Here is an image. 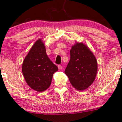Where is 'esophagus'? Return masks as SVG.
<instances>
[{"mask_svg":"<svg viewBox=\"0 0 122 122\" xmlns=\"http://www.w3.org/2000/svg\"><path fill=\"white\" fill-rule=\"evenodd\" d=\"M58 68H59V70L62 69V66H61V65H58Z\"/></svg>","mask_w":122,"mask_h":122,"instance_id":"34e87169","label":"esophagus"}]
</instances>
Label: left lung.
Wrapping results in <instances>:
<instances>
[{
    "label": "left lung",
    "mask_w": 122,
    "mask_h": 122,
    "mask_svg": "<svg viewBox=\"0 0 122 122\" xmlns=\"http://www.w3.org/2000/svg\"><path fill=\"white\" fill-rule=\"evenodd\" d=\"M98 63L95 56L83 43H76L70 50V60L64 72L79 91L86 89L96 78Z\"/></svg>",
    "instance_id": "obj_1"
}]
</instances>
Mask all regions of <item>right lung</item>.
<instances>
[{"label": "right lung", "instance_id": "1", "mask_svg": "<svg viewBox=\"0 0 122 122\" xmlns=\"http://www.w3.org/2000/svg\"><path fill=\"white\" fill-rule=\"evenodd\" d=\"M58 70L46 54L41 39L36 41L24 59L22 72L25 81L33 90L45 91L50 86L54 72Z\"/></svg>", "mask_w": 122, "mask_h": 122}]
</instances>
